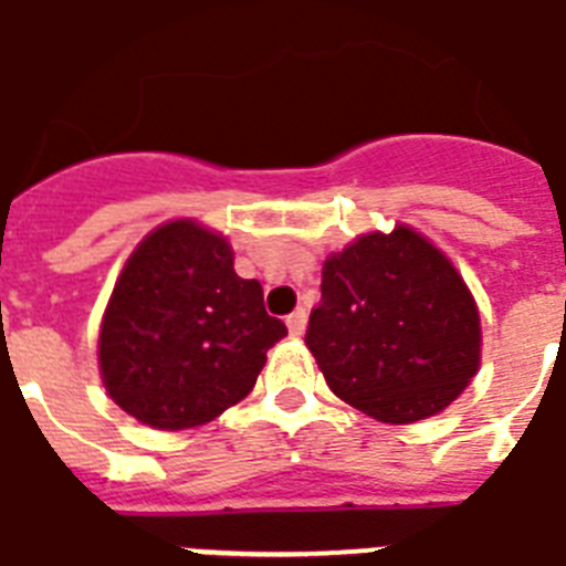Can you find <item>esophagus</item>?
<instances>
[{"mask_svg":"<svg viewBox=\"0 0 566 566\" xmlns=\"http://www.w3.org/2000/svg\"><path fill=\"white\" fill-rule=\"evenodd\" d=\"M305 325H307V314H305V307H296V311H293L291 316H287V328H291V334H302V331H305Z\"/></svg>","mask_w":566,"mask_h":566,"instance_id":"1","label":"esophagus"}]
</instances>
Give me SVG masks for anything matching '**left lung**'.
<instances>
[{
	"label": "left lung",
	"instance_id": "8db88e82",
	"mask_svg": "<svg viewBox=\"0 0 566 566\" xmlns=\"http://www.w3.org/2000/svg\"><path fill=\"white\" fill-rule=\"evenodd\" d=\"M305 343L331 392L387 424L457 401L480 366V314L462 275L407 227L357 238L323 268Z\"/></svg>",
	"mask_w": 566,
	"mask_h": 566
}]
</instances>
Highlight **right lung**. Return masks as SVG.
<instances>
[{
	"label": "right lung",
	"instance_id": "right-lung-1",
	"mask_svg": "<svg viewBox=\"0 0 566 566\" xmlns=\"http://www.w3.org/2000/svg\"><path fill=\"white\" fill-rule=\"evenodd\" d=\"M284 334L261 284L232 268L227 238L174 220L118 275L98 337L101 378L142 424L188 430L247 398Z\"/></svg>",
	"mask_w": 566,
	"mask_h": 566
}]
</instances>
